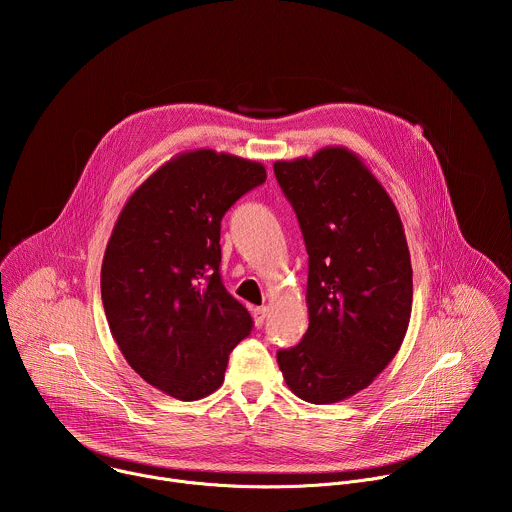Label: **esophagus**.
Listing matches in <instances>:
<instances>
[{
	"label": "esophagus",
	"mask_w": 512,
	"mask_h": 512,
	"mask_svg": "<svg viewBox=\"0 0 512 512\" xmlns=\"http://www.w3.org/2000/svg\"><path fill=\"white\" fill-rule=\"evenodd\" d=\"M267 316H269V308H267V306L255 308V310H253V320H255V326H257V328H261V326L265 324Z\"/></svg>",
	"instance_id": "obj_1"
}]
</instances>
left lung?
<instances>
[{"instance_id": "8db88e82", "label": "left lung", "mask_w": 512, "mask_h": 512, "mask_svg": "<svg viewBox=\"0 0 512 512\" xmlns=\"http://www.w3.org/2000/svg\"><path fill=\"white\" fill-rule=\"evenodd\" d=\"M310 255L302 342L277 352L291 393L316 405L367 389L409 328L413 269L399 210L354 152L328 145L312 158L277 160Z\"/></svg>"}]
</instances>
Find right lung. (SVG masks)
<instances>
[{"label": "right lung", "mask_w": 512, "mask_h": 512, "mask_svg": "<svg viewBox=\"0 0 512 512\" xmlns=\"http://www.w3.org/2000/svg\"><path fill=\"white\" fill-rule=\"evenodd\" d=\"M267 178L227 152L176 154L145 178L117 216L101 267L111 334L152 387L196 401L225 381L251 316L221 281L225 212Z\"/></svg>", "instance_id": "1"}]
</instances>
